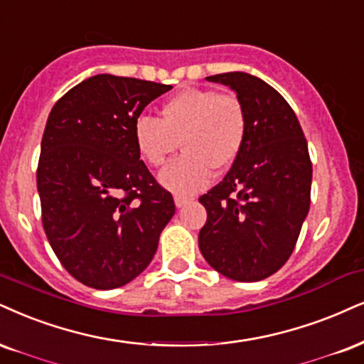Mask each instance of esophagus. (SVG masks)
Returning <instances> with one entry per match:
<instances>
[{
	"label": "esophagus",
	"mask_w": 364,
	"mask_h": 364,
	"mask_svg": "<svg viewBox=\"0 0 364 364\" xmlns=\"http://www.w3.org/2000/svg\"><path fill=\"white\" fill-rule=\"evenodd\" d=\"M173 200H175V205H177V208H183V205L186 204H189L191 200H192V197H187V196H181V194H175V197H173Z\"/></svg>",
	"instance_id": "obj_1"
}]
</instances>
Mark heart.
Returning a JSON list of instances; mask_svg holds the SVG:
<instances>
[{
	"label": "heart",
	"instance_id": "b5f03b06",
	"mask_svg": "<svg viewBox=\"0 0 364 364\" xmlns=\"http://www.w3.org/2000/svg\"><path fill=\"white\" fill-rule=\"evenodd\" d=\"M248 116L236 94L187 87L160 107V119L140 116L133 138L138 154L160 168L182 143L183 154L160 173L161 186L192 194L210 182L213 168H230L243 148Z\"/></svg>",
	"mask_w": 364,
	"mask_h": 364
}]
</instances>
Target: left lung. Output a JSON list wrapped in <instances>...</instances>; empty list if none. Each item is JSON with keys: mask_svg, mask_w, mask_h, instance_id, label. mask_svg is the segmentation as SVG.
<instances>
[{"mask_svg": "<svg viewBox=\"0 0 364 364\" xmlns=\"http://www.w3.org/2000/svg\"><path fill=\"white\" fill-rule=\"evenodd\" d=\"M205 79L236 92L248 129L226 177L199 197L208 210L199 248L221 275L258 282L284 267L307 218L312 183L307 140L289 102L264 80L246 73Z\"/></svg>", "mask_w": 364, "mask_h": 364, "instance_id": "obj_1", "label": "left lung"}]
</instances>
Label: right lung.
<instances>
[{"mask_svg": "<svg viewBox=\"0 0 364 364\" xmlns=\"http://www.w3.org/2000/svg\"><path fill=\"white\" fill-rule=\"evenodd\" d=\"M167 84L92 75L52 107L37 189L53 253L80 284L118 289L150 264L175 214L172 194L140 160L134 121Z\"/></svg>", "mask_w": 364, "mask_h": 364, "instance_id": "right-lung-1", "label": "right lung"}]
</instances>
